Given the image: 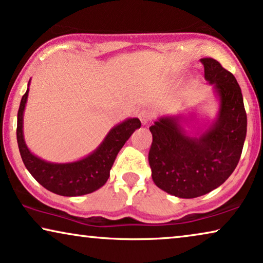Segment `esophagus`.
Returning <instances> with one entry per match:
<instances>
[{"label": "esophagus", "instance_id": "esophagus-1", "mask_svg": "<svg viewBox=\"0 0 263 263\" xmlns=\"http://www.w3.org/2000/svg\"><path fill=\"white\" fill-rule=\"evenodd\" d=\"M139 118H140V121H141L142 125H146V124H148L151 121H152V115H151V112H148V111L143 110L139 114Z\"/></svg>", "mask_w": 263, "mask_h": 263}]
</instances>
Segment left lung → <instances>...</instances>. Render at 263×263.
Listing matches in <instances>:
<instances>
[{"label": "left lung", "instance_id": "left-lung-1", "mask_svg": "<svg viewBox=\"0 0 263 263\" xmlns=\"http://www.w3.org/2000/svg\"><path fill=\"white\" fill-rule=\"evenodd\" d=\"M204 79L219 99L218 116L190 136L183 123L192 116H164L149 130L152 178L158 188L181 199L202 196L220 186L238 164L247 135V114L236 78L217 60L201 59Z\"/></svg>", "mask_w": 263, "mask_h": 263}]
</instances>
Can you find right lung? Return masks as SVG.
<instances>
[{
  "mask_svg": "<svg viewBox=\"0 0 263 263\" xmlns=\"http://www.w3.org/2000/svg\"><path fill=\"white\" fill-rule=\"evenodd\" d=\"M30 86V81H28ZM28 88L23 96L17 111L16 139L25 166L45 189L62 196H81L93 193L105 184L118 152L136 129L141 127L139 118H128L111 129L103 142L87 157L71 163H50L28 149L24 139V110Z\"/></svg>",
  "mask_w": 263,
  "mask_h": 263,
  "instance_id": "obj_1",
  "label": "right lung"
}]
</instances>
